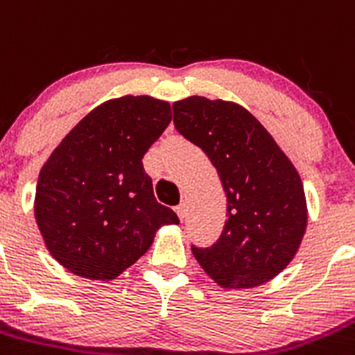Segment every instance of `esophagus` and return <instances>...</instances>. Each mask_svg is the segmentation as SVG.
<instances>
[{
	"label": "esophagus",
	"mask_w": 355,
	"mask_h": 355,
	"mask_svg": "<svg viewBox=\"0 0 355 355\" xmlns=\"http://www.w3.org/2000/svg\"><path fill=\"white\" fill-rule=\"evenodd\" d=\"M175 211H177L178 218H180V220H184V218H185V205L180 203L178 207H175Z\"/></svg>",
	"instance_id": "obj_1"
}]
</instances>
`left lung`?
Listing matches in <instances>:
<instances>
[{
    "label": "left lung",
    "instance_id": "obj_1",
    "mask_svg": "<svg viewBox=\"0 0 355 355\" xmlns=\"http://www.w3.org/2000/svg\"><path fill=\"white\" fill-rule=\"evenodd\" d=\"M173 122L217 170L227 218L217 243L193 247L223 289H252L277 277L300 250L308 223L300 173L247 108L226 99L189 96L173 103Z\"/></svg>",
    "mask_w": 355,
    "mask_h": 355
}]
</instances>
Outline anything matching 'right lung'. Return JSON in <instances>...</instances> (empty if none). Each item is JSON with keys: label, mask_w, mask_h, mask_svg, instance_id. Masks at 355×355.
<instances>
[{"label": "right lung", "mask_w": 355, "mask_h": 355, "mask_svg": "<svg viewBox=\"0 0 355 355\" xmlns=\"http://www.w3.org/2000/svg\"><path fill=\"white\" fill-rule=\"evenodd\" d=\"M171 122L168 101L108 99L52 150L38 175L35 218L69 273L108 282L137 263L177 214L154 196L144 155Z\"/></svg>", "instance_id": "obj_1"}]
</instances>
